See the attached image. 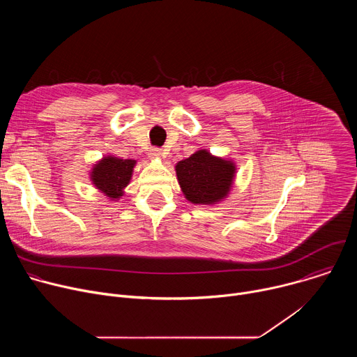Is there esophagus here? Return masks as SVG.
<instances>
[{
  "mask_svg": "<svg viewBox=\"0 0 357 357\" xmlns=\"http://www.w3.org/2000/svg\"><path fill=\"white\" fill-rule=\"evenodd\" d=\"M149 157L151 158H161L162 157V149L161 148H151L149 149Z\"/></svg>",
  "mask_w": 357,
  "mask_h": 357,
  "instance_id": "1",
  "label": "esophagus"
}]
</instances>
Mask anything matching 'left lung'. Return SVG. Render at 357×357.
<instances>
[{
	"label": "left lung",
	"mask_w": 357,
	"mask_h": 357,
	"mask_svg": "<svg viewBox=\"0 0 357 357\" xmlns=\"http://www.w3.org/2000/svg\"><path fill=\"white\" fill-rule=\"evenodd\" d=\"M185 197L192 203L213 205L223 200L231 188L236 165L200 149L175 167Z\"/></svg>",
	"instance_id": "obj_1"
}]
</instances>
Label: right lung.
<instances>
[{"label":"right lung","instance_id":"add662e5","mask_svg":"<svg viewBox=\"0 0 357 357\" xmlns=\"http://www.w3.org/2000/svg\"><path fill=\"white\" fill-rule=\"evenodd\" d=\"M134 167V160H120L109 155L93 167L90 178L94 186L106 196L120 199L124 193L123 189L130 183Z\"/></svg>","mask_w":357,"mask_h":357}]
</instances>
